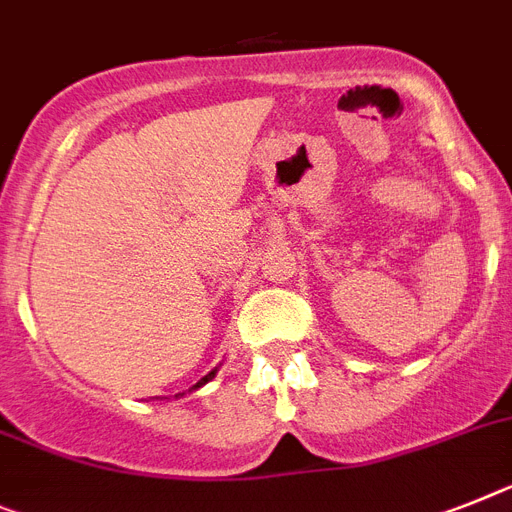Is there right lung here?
Listing matches in <instances>:
<instances>
[{
	"mask_svg": "<svg viewBox=\"0 0 512 512\" xmlns=\"http://www.w3.org/2000/svg\"><path fill=\"white\" fill-rule=\"evenodd\" d=\"M216 372H218V369H213V372H208V375H205V377H203V380L197 382V385H192V388H203L205 382H210V380H213V377H216Z\"/></svg>",
	"mask_w": 512,
	"mask_h": 512,
	"instance_id": "right-lung-1",
	"label": "right lung"
}]
</instances>
